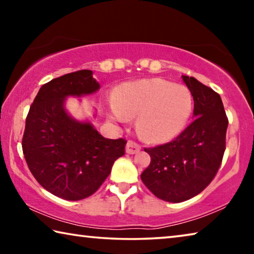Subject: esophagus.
I'll return each instance as SVG.
<instances>
[{
    "label": "esophagus",
    "mask_w": 254,
    "mask_h": 254,
    "mask_svg": "<svg viewBox=\"0 0 254 254\" xmlns=\"http://www.w3.org/2000/svg\"><path fill=\"white\" fill-rule=\"evenodd\" d=\"M140 149H141V145L137 144L136 142H134V141L130 140L127 143V152L128 154H134L136 152H139Z\"/></svg>",
    "instance_id": "1"
}]
</instances>
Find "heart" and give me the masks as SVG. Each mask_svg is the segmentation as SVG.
Wrapping results in <instances>:
<instances>
[{
	"label": "heart",
	"instance_id": "b5f03b06",
	"mask_svg": "<svg viewBox=\"0 0 254 254\" xmlns=\"http://www.w3.org/2000/svg\"><path fill=\"white\" fill-rule=\"evenodd\" d=\"M192 110V95L184 85L152 78L120 86L117 103L109 106L117 121L139 117L137 127L145 139L162 142L182 132Z\"/></svg>",
	"mask_w": 254,
	"mask_h": 254
}]
</instances>
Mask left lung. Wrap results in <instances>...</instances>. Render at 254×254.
<instances>
[{"label":"left lung","instance_id":"left-lung-1","mask_svg":"<svg viewBox=\"0 0 254 254\" xmlns=\"http://www.w3.org/2000/svg\"><path fill=\"white\" fill-rule=\"evenodd\" d=\"M194 100L192 122L168 143L144 148L151 162L141 179L154 196L180 203L198 195L220 168L229 126L221 96L194 77L183 76Z\"/></svg>","mask_w":254,"mask_h":254}]
</instances>
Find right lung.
<instances>
[{"instance_id":"obj_1","label":"right lung","mask_w":254,"mask_h":254,"mask_svg":"<svg viewBox=\"0 0 254 254\" xmlns=\"http://www.w3.org/2000/svg\"><path fill=\"white\" fill-rule=\"evenodd\" d=\"M98 88L92 70L58 77L41 86L25 120L22 150L30 171L46 190L66 200L93 195L126 152L127 140L106 139L65 110L66 97Z\"/></svg>"}]
</instances>
